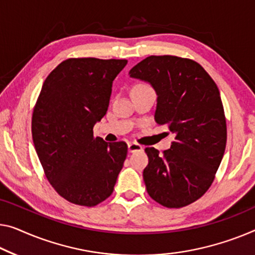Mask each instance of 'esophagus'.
Here are the masks:
<instances>
[{
	"instance_id": "34e87169",
	"label": "esophagus",
	"mask_w": 255,
	"mask_h": 255,
	"mask_svg": "<svg viewBox=\"0 0 255 255\" xmlns=\"http://www.w3.org/2000/svg\"><path fill=\"white\" fill-rule=\"evenodd\" d=\"M143 147L142 145H139V144L135 143V142H131V143H128V151L129 152H137V151H142Z\"/></svg>"
}]
</instances>
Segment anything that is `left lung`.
I'll return each mask as SVG.
<instances>
[{
  "label": "left lung",
  "instance_id": "1",
  "mask_svg": "<svg viewBox=\"0 0 255 255\" xmlns=\"http://www.w3.org/2000/svg\"><path fill=\"white\" fill-rule=\"evenodd\" d=\"M157 94L154 120L175 138L159 153L146 147V191L162 206L178 208L199 199L214 181L225 154L227 125L218 86L195 60L150 56L129 71Z\"/></svg>",
  "mask_w": 255,
  "mask_h": 255
}]
</instances>
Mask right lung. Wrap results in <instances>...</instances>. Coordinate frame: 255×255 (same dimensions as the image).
I'll return each mask as SVG.
<instances>
[{"label": "right lung", "instance_id": "add662e5", "mask_svg": "<svg viewBox=\"0 0 255 255\" xmlns=\"http://www.w3.org/2000/svg\"><path fill=\"white\" fill-rule=\"evenodd\" d=\"M126 59L70 58L41 89L32 118L36 154L63 198L95 206L111 196L127 157L125 142L106 143L93 128L108 111L112 83Z\"/></svg>", "mask_w": 255, "mask_h": 255}]
</instances>
